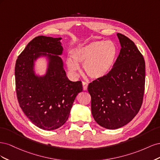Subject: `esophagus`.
Instances as JSON below:
<instances>
[{"mask_svg": "<svg viewBox=\"0 0 160 160\" xmlns=\"http://www.w3.org/2000/svg\"><path fill=\"white\" fill-rule=\"evenodd\" d=\"M83 89L84 91H86L87 89H88V83H86V82L85 81H83Z\"/></svg>", "mask_w": 160, "mask_h": 160, "instance_id": "obj_1", "label": "esophagus"}]
</instances>
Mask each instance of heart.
<instances>
[{
	"label": "heart",
	"instance_id": "obj_1",
	"mask_svg": "<svg viewBox=\"0 0 160 160\" xmlns=\"http://www.w3.org/2000/svg\"><path fill=\"white\" fill-rule=\"evenodd\" d=\"M118 54L117 45L111 41H97L75 50L72 57L67 60L70 71L80 69L78 62L83 64L85 73L93 79H101L107 76L113 65Z\"/></svg>",
	"mask_w": 160,
	"mask_h": 160
}]
</instances>
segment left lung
I'll return each mask as SVG.
<instances>
[{"label": "left lung", "mask_w": 160, "mask_h": 160, "mask_svg": "<svg viewBox=\"0 0 160 160\" xmlns=\"http://www.w3.org/2000/svg\"><path fill=\"white\" fill-rule=\"evenodd\" d=\"M121 50L113 69L88 85L91 113L101 127L115 129L124 126L138 114L145 90V61L135 43L118 33Z\"/></svg>", "instance_id": "obj_1"}]
</instances>
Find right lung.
<instances>
[{
	"mask_svg": "<svg viewBox=\"0 0 160 160\" xmlns=\"http://www.w3.org/2000/svg\"><path fill=\"white\" fill-rule=\"evenodd\" d=\"M61 39L34 38L18 55L14 68L19 105L33 124L45 130L56 129L67 122L76 96L83 91L81 81H69L62 68L58 56L62 52ZM42 54L49 56L50 62L46 75L38 78L33 73V63Z\"/></svg>",
	"mask_w": 160,
	"mask_h": 160,
	"instance_id": "1",
	"label": "right lung"
}]
</instances>
